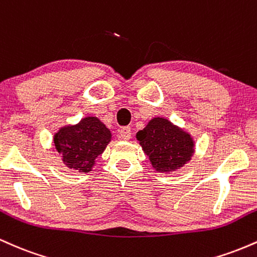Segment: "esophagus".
I'll use <instances>...</instances> for the list:
<instances>
[{
    "label": "esophagus",
    "instance_id": "34e87169",
    "mask_svg": "<svg viewBox=\"0 0 257 257\" xmlns=\"http://www.w3.org/2000/svg\"><path fill=\"white\" fill-rule=\"evenodd\" d=\"M131 137H132V131L129 126H123L118 133V138L120 140H129Z\"/></svg>",
    "mask_w": 257,
    "mask_h": 257
}]
</instances>
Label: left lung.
Here are the masks:
<instances>
[{
    "label": "left lung",
    "mask_w": 257,
    "mask_h": 257,
    "mask_svg": "<svg viewBox=\"0 0 257 257\" xmlns=\"http://www.w3.org/2000/svg\"><path fill=\"white\" fill-rule=\"evenodd\" d=\"M137 139L156 172L170 173L184 167L194 153V141L184 129L163 117H155Z\"/></svg>",
    "instance_id": "obj_1"
}]
</instances>
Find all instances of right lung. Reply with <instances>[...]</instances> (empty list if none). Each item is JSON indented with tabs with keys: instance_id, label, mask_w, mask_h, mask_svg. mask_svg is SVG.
<instances>
[{
	"instance_id": "right-lung-1",
	"label": "right lung",
	"mask_w": 257,
	"mask_h": 257,
	"mask_svg": "<svg viewBox=\"0 0 257 257\" xmlns=\"http://www.w3.org/2000/svg\"><path fill=\"white\" fill-rule=\"evenodd\" d=\"M111 132L96 117H84L77 124L65 125L54 135L55 150L64 164L79 173H89L98 156L111 141Z\"/></svg>"
}]
</instances>
